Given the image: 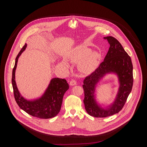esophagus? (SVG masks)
<instances>
[{
  "instance_id": "34e87169",
  "label": "esophagus",
  "mask_w": 147,
  "mask_h": 147,
  "mask_svg": "<svg viewBox=\"0 0 147 147\" xmlns=\"http://www.w3.org/2000/svg\"><path fill=\"white\" fill-rule=\"evenodd\" d=\"M76 82L75 80H71L70 82V86H76Z\"/></svg>"
}]
</instances>
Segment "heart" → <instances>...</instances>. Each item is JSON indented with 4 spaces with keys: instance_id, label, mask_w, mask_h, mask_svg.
Listing matches in <instances>:
<instances>
[{
    "instance_id": "obj_1",
    "label": "heart",
    "mask_w": 147,
    "mask_h": 147,
    "mask_svg": "<svg viewBox=\"0 0 147 147\" xmlns=\"http://www.w3.org/2000/svg\"><path fill=\"white\" fill-rule=\"evenodd\" d=\"M92 49L86 45H80L74 48L69 53L68 59L73 63H78L79 71L86 74H91L98 67L101 58V53L98 51H92ZM60 66L65 69L70 67L69 62L63 59Z\"/></svg>"
}]
</instances>
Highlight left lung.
<instances>
[{
	"mask_svg": "<svg viewBox=\"0 0 147 147\" xmlns=\"http://www.w3.org/2000/svg\"><path fill=\"white\" fill-rule=\"evenodd\" d=\"M110 45L109 51L99 66L84 80V103L87 112L95 117H106L119 113L124 107L133 84V64L129 55L119 42L113 36L103 38ZM118 77L119 88L113 102L104 107L96 100L95 90L97 84L107 74Z\"/></svg>",
	"mask_w": 147,
	"mask_h": 147,
	"instance_id": "obj_1",
	"label": "left lung"
}]
</instances>
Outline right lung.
Segmentation results:
<instances>
[{
	"instance_id": "add662e5",
	"label": "right lung",
	"mask_w": 147,
	"mask_h": 147,
	"mask_svg": "<svg viewBox=\"0 0 147 147\" xmlns=\"http://www.w3.org/2000/svg\"><path fill=\"white\" fill-rule=\"evenodd\" d=\"M27 46L26 44L18 54L13 69L11 81L15 100L21 109L34 117L40 119L53 117L60 111L63 98L69 88V86L65 79L53 78L43 95L39 98L28 100L21 95L16 82L15 73L18 58Z\"/></svg>"
}]
</instances>
